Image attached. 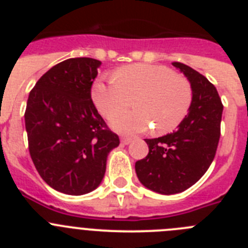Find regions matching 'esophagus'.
<instances>
[{"instance_id":"34e87169","label":"esophagus","mask_w":248,"mask_h":248,"mask_svg":"<svg viewBox=\"0 0 248 248\" xmlns=\"http://www.w3.org/2000/svg\"><path fill=\"white\" fill-rule=\"evenodd\" d=\"M131 141H133V139L131 138H126V137H123L122 138V143L125 144V145H128V144H130Z\"/></svg>"}]
</instances>
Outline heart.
Listing matches in <instances>:
<instances>
[{"mask_svg":"<svg viewBox=\"0 0 248 248\" xmlns=\"http://www.w3.org/2000/svg\"><path fill=\"white\" fill-rule=\"evenodd\" d=\"M133 107L111 119V124L124 134L145 131L151 123L156 133L174 130L185 119L192 103L191 83L165 65L131 64L120 68L115 80L99 79L93 84L92 99L102 115L113 117L129 104Z\"/></svg>","mask_w":248,"mask_h":248,"instance_id":"obj_1","label":"heart"}]
</instances>
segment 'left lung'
I'll use <instances>...</instances> for the list:
<instances>
[{"label":"left lung","instance_id":"8db88e82","mask_svg":"<svg viewBox=\"0 0 248 248\" xmlns=\"http://www.w3.org/2000/svg\"><path fill=\"white\" fill-rule=\"evenodd\" d=\"M190 80L191 107L179 129L145 139L149 153L135 163L145 187L164 195L179 194L200 180L211 165L221 135L223 105L215 85L189 65L174 62Z\"/></svg>","mask_w":248,"mask_h":248}]
</instances>
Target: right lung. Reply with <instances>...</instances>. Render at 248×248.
<instances>
[{"mask_svg": "<svg viewBox=\"0 0 248 248\" xmlns=\"http://www.w3.org/2000/svg\"><path fill=\"white\" fill-rule=\"evenodd\" d=\"M98 59L69 58L46 72L25 111L28 149L37 171L54 190L83 195L97 189L107 156L119 145L92 100Z\"/></svg>", "mask_w": 248, "mask_h": 248, "instance_id": "obj_1", "label": "right lung"}]
</instances>
